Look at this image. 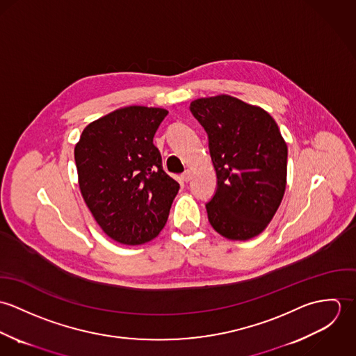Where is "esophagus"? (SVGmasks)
Instances as JSON below:
<instances>
[{"instance_id": "1", "label": "esophagus", "mask_w": 356, "mask_h": 356, "mask_svg": "<svg viewBox=\"0 0 356 356\" xmlns=\"http://www.w3.org/2000/svg\"><path fill=\"white\" fill-rule=\"evenodd\" d=\"M191 178H192V172H191L189 170H186V171L181 175V179H182L184 182H189V181H191Z\"/></svg>"}]
</instances>
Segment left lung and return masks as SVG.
I'll return each mask as SVG.
<instances>
[{
    "label": "left lung",
    "instance_id": "obj_1",
    "mask_svg": "<svg viewBox=\"0 0 356 356\" xmlns=\"http://www.w3.org/2000/svg\"><path fill=\"white\" fill-rule=\"evenodd\" d=\"M208 136L216 191L205 204L211 226L229 240L260 234L282 202L288 147L260 106L220 95L191 102Z\"/></svg>",
    "mask_w": 356,
    "mask_h": 356
}]
</instances>
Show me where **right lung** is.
<instances>
[{
    "label": "right lung",
    "mask_w": 356,
    "mask_h": 356,
    "mask_svg": "<svg viewBox=\"0 0 356 356\" xmlns=\"http://www.w3.org/2000/svg\"><path fill=\"white\" fill-rule=\"evenodd\" d=\"M167 113L141 105L116 109L88 124L75 145L82 197L104 233L120 244L153 240L179 191L153 145Z\"/></svg>",
    "instance_id": "obj_1"
}]
</instances>
